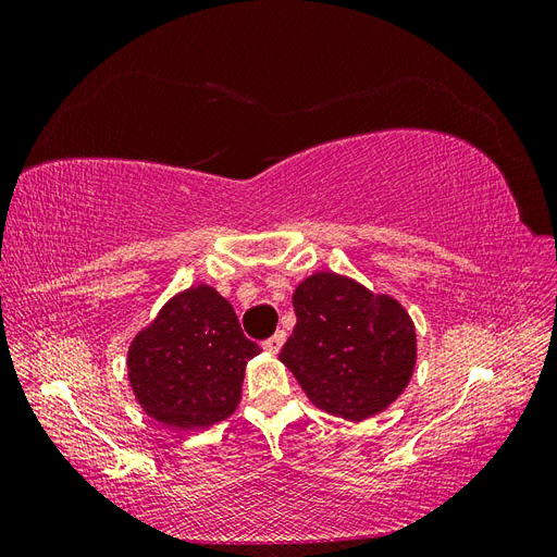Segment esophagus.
Returning <instances> with one entry per match:
<instances>
[{
  "label": "esophagus",
  "mask_w": 557,
  "mask_h": 557,
  "mask_svg": "<svg viewBox=\"0 0 557 557\" xmlns=\"http://www.w3.org/2000/svg\"><path fill=\"white\" fill-rule=\"evenodd\" d=\"M283 344H285V332L278 330L274 336H269V339L262 344V348H264L267 352H272V356H276V352L281 350Z\"/></svg>",
  "instance_id": "34e87169"
}]
</instances>
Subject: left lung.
Masks as SVG:
<instances>
[{"instance_id": "left-lung-1", "label": "left lung", "mask_w": 557, "mask_h": 557, "mask_svg": "<svg viewBox=\"0 0 557 557\" xmlns=\"http://www.w3.org/2000/svg\"><path fill=\"white\" fill-rule=\"evenodd\" d=\"M293 307L297 325L278 360L313 407L360 423L407 391L418 339L395 297L344 274L315 272L299 281Z\"/></svg>"}]
</instances>
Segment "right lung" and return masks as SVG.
<instances>
[{
	"mask_svg": "<svg viewBox=\"0 0 557 557\" xmlns=\"http://www.w3.org/2000/svg\"><path fill=\"white\" fill-rule=\"evenodd\" d=\"M258 352L230 301L199 283L166 299L132 336L127 381L146 416L172 430H201L237 411L246 364Z\"/></svg>",
	"mask_w": 557,
	"mask_h": 557,
	"instance_id": "add662e5",
	"label": "right lung"
}]
</instances>
